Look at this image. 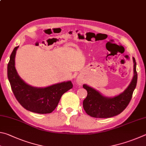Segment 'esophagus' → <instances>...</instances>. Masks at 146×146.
<instances>
[{
    "mask_svg": "<svg viewBox=\"0 0 146 146\" xmlns=\"http://www.w3.org/2000/svg\"><path fill=\"white\" fill-rule=\"evenodd\" d=\"M78 84H80V85H81V83H82V81H81L80 80H78Z\"/></svg>",
    "mask_w": 146,
    "mask_h": 146,
    "instance_id": "obj_1",
    "label": "esophagus"
}]
</instances>
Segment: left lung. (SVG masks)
I'll list each match as a JSON object with an SVG mask.
<instances>
[{
    "mask_svg": "<svg viewBox=\"0 0 146 146\" xmlns=\"http://www.w3.org/2000/svg\"><path fill=\"white\" fill-rule=\"evenodd\" d=\"M134 63V76L126 90L113 98L103 97L95 89L86 85L83 87L87 91V96L84 99L83 108L88 115L95 118H110L116 116L123 111L128 105L132 98L133 93L137 86V72L136 62Z\"/></svg>",
    "mask_w": 146,
    "mask_h": 146,
    "instance_id": "8db88e82",
    "label": "left lung"
}]
</instances>
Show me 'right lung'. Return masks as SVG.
Returning <instances> with one entry per match:
<instances>
[{"instance_id":"obj_1","label":"right lung","mask_w":146,"mask_h":146,"mask_svg":"<svg viewBox=\"0 0 146 146\" xmlns=\"http://www.w3.org/2000/svg\"><path fill=\"white\" fill-rule=\"evenodd\" d=\"M19 46L15 47L7 64V78L13 93L25 109L34 113H50L58 106L64 93L73 87L71 81L58 83L46 88H38L27 85L22 80L15 66V58Z\"/></svg>"}]
</instances>
